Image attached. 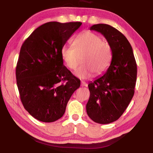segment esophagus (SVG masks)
<instances>
[{"instance_id":"obj_1","label":"esophagus","mask_w":153,"mask_h":153,"mask_svg":"<svg viewBox=\"0 0 153 153\" xmlns=\"http://www.w3.org/2000/svg\"><path fill=\"white\" fill-rule=\"evenodd\" d=\"M81 86H85V87H87L88 86V84L87 83H86L84 81H82L81 82Z\"/></svg>"}]
</instances>
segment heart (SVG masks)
Returning <instances> with one entry per match:
<instances>
[{
  "label": "heart",
  "instance_id": "obj_1",
  "mask_svg": "<svg viewBox=\"0 0 153 153\" xmlns=\"http://www.w3.org/2000/svg\"><path fill=\"white\" fill-rule=\"evenodd\" d=\"M62 59L67 67L76 69L82 61L84 64L76 74L81 78L100 75L107 70L112 59V51L107 42L101 36L90 31H84L77 36L72 46H64L61 50Z\"/></svg>",
  "mask_w": 153,
  "mask_h": 153
}]
</instances>
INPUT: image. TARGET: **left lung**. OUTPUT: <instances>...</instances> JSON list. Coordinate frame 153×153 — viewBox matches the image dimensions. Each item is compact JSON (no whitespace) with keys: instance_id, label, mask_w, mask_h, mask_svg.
Masks as SVG:
<instances>
[{"instance_id":"8db88e82","label":"left lung","mask_w":153,"mask_h":153,"mask_svg":"<svg viewBox=\"0 0 153 153\" xmlns=\"http://www.w3.org/2000/svg\"><path fill=\"white\" fill-rule=\"evenodd\" d=\"M105 36L111 46L112 59L102 76L90 82L86 112L94 122L107 124L117 120L134 94L137 65L131 45L122 33L107 24L90 27Z\"/></svg>"}]
</instances>
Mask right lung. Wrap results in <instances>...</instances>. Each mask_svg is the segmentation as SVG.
I'll return each mask as SVG.
<instances>
[{
  "label": "right lung",
  "mask_w": 153,
  "mask_h": 153,
  "mask_svg": "<svg viewBox=\"0 0 153 153\" xmlns=\"http://www.w3.org/2000/svg\"><path fill=\"white\" fill-rule=\"evenodd\" d=\"M81 22H48L23 43L16 67L17 84L25 109L42 122L63 117L80 80L63 65L61 50Z\"/></svg>",
  "instance_id": "right-lung-1"
}]
</instances>
